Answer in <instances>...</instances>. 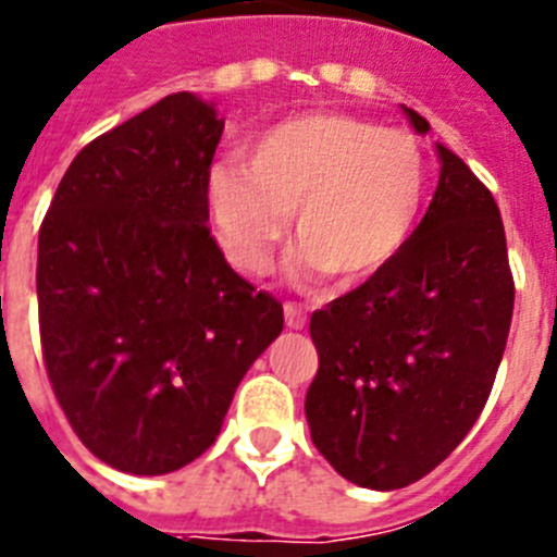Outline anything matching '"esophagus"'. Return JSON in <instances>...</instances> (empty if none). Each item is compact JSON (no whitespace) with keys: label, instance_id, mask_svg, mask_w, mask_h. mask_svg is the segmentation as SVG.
I'll list each match as a JSON object with an SVG mask.
<instances>
[{"label":"esophagus","instance_id":"34e87169","mask_svg":"<svg viewBox=\"0 0 557 557\" xmlns=\"http://www.w3.org/2000/svg\"><path fill=\"white\" fill-rule=\"evenodd\" d=\"M284 321H287L289 329H304L307 326V312L298 304L287 301L284 304Z\"/></svg>","mask_w":557,"mask_h":557}]
</instances>
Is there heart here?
I'll return each mask as SVG.
<instances>
[{"label":"heart","mask_w":557,"mask_h":557,"mask_svg":"<svg viewBox=\"0 0 557 557\" xmlns=\"http://www.w3.org/2000/svg\"><path fill=\"white\" fill-rule=\"evenodd\" d=\"M424 198L426 161L410 133L337 111L264 127L245 164H214L206 184L211 225L236 270L268 273L295 211L301 245L289 259L293 275L334 273L348 287L396 262Z\"/></svg>","instance_id":"1"}]
</instances>
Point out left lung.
<instances>
[{
  "instance_id": "8db88e82",
  "label": "left lung",
  "mask_w": 557,
  "mask_h": 557,
  "mask_svg": "<svg viewBox=\"0 0 557 557\" xmlns=\"http://www.w3.org/2000/svg\"><path fill=\"white\" fill-rule=\"evenodd\" d=\"M437 156L410 245L309 321L312 444L362 488H405L441 466L480 418L508 343L516 287L499 206L466 161L444 145Z\"/></svg>"
}]
</instances>
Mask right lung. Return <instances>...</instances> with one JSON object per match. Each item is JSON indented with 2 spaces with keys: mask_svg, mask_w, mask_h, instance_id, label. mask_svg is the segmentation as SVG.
I'll return each instance as SVG.
<instances>
[{
  "mask_svg": "<svg viewBox=\"0 0 557 557\" xmlns=\"http://www.w3.org/2000/svg\"><path fill=\"white\" fill-rule=\"evenodd\" d=\"M223 127L200 97H164L77 152L38 231L49 385L83 446L127 474L203 455L284 329L206 225Z\"/></svg>",
  "mask_w": 557,
  "mask_h": 557,
  "instance_id": "add662e5",
  "label": "right lung"
}]
</instances>
